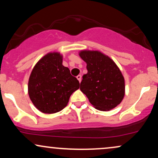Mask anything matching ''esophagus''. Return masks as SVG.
I'll return each instance as SVG.
<instances>
[{
  "instance_id": "34e87169",
  "label": "esophagus",
  "mask_w": 158,
  "mask_h": 158,
  "mask_svg": "<svg viewBox=\"0 0 158 158\" xmlns=\"http://www.w3.org/2000/svg\"><path fill=\"white\" fill-rule=\"evenodd\" d=\"M77 78L78 80H79V82H81V75H78L77 77Z\"/></svg>"
}]
</instances>
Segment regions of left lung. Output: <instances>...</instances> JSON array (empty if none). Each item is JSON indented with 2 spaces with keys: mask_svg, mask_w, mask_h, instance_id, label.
I'll return each mask as SVG.
<instances>
[{
  "mask_svg": "<svg viewBox=\"0 0 158 158\" xmlns=\"http://www.w3.org/2000/svg\"><path fill=\"white\" fill-rule=\"evenodd\" d=\"M79 56L87 63L80 90L94 107L109 111L121 103L125 94L124 78L116 64L98 51H81Z\"/></svg>",
  "mask_w": 158,
  "mask_h": 158,
  "instance_id": "obj_1",
  "label": "left lung"
}]
</instances>
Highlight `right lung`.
<instances>
[{
  "instance_id": "obj_1",
  "label": "right lung",
  "mask_w": 158,
  "mask_h": 158,
  "mask_svg": "<svg viewBox=\"0 0 158 158\" xmlns=\"http://www.w3.org/2000/svg\"><path fill=\"white\" fill-rule=\"evenodd\" d=\"M79 88V81L62 65V56L57 52L48 53L38 61L28 79L30 99L43 113L64 109L71 95Z\"/></svg>"
}]
</instances>
